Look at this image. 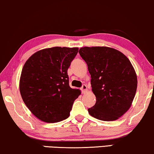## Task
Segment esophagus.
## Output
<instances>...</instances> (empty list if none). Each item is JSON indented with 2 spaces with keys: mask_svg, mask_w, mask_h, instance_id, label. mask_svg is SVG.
<instances>
[{
  "mask_svg": "<svg viewBox=\"0 0 154 154\" xmlns=\"http://www.w3.org/2000/svg\"><path fill=\"white\" fill-rule=\"evenodd\" d=\"M81 89H82V93H84H84H86V91H87V90H88L87 86H86V85H85V84H84V85L82 86Z\"/></svg>",
  "mask_w": 154,
  "mask_h": 154,
  "instance_id": "1",
  "label": "esophagus"
}]
</instances>
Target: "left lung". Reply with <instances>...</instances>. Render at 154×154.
Masks as SVG:
<instances>
[{
    "mask_svg": "<svg viewBox=\"0 0 154 154\" xmlns=\"http://www.w3.org/2000/svg\"><path fill=\"white\" fill-rule=\"evenodd\" d=\"M79 53L87 64L96 98L88 113L105 121L119 119L131 107L137 91V75L131 61L121 51L107 47H84Z\"/></svg>",
    "mask_w": 154,
    "mask_h": 154,
    "instance_id": "obj_1",
    "label": "left lung"
}]
</instances>
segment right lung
Returning <instances> with one entry per match:
<instances>
[{
	"mask_svg": "<svg viewBox=\"0 0 154 154\" xmlns=\"http://www.w3.org/2000/svg\"><path fill=\"white\" fill-rule=\"evenodd\" d=\"M78 47H54L33 54L23 67L19 91L25 105L38 119L56 123L70 116L81 94L69 86L68 69Z\"/></svg>",
	"mask_w": 154,
	"mask_h": 154,
	"instance_id": "right-lung-1",
	"label": "right lung"
}]
</instances>
